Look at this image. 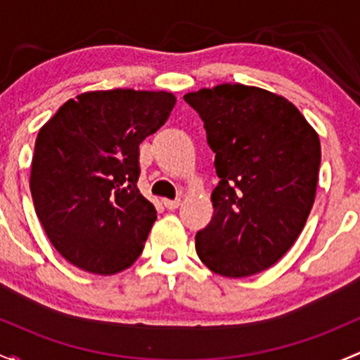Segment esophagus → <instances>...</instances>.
<instances>
[{
    "label": "esophagus",
    "mask_w": 360,
    "mask_h": 360,
    "mask_svg": "<svg viewBox=\"0 0 360 360\" xmlns=\"http://www.w3.org/2000/svg\"><path fill=\"white\" fill-rule=\"evenodd\" d=\"M162 205L168 210H176L180 206V199H162Z\"/></svg>",
    "instance_id": "esophagus-1"
}]
</instances>
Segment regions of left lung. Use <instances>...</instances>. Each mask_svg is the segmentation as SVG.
<instances>
[{
  "mask_svg": "<svg viewBox=\"0 0 360 360\" xmlns=\"http://www.w3.org/2000/svg\"><path fill=\"white\" fill-rule=\"evenodd\" d=\"M184 100L205 123L220 179L195 251L220 276L262 272L305 227L321 166L319 135L290 100L257 86L225 83Z\"/></svg>",
  "mask_w": 360,
  "mask_h": 360,
  "instance_id": "8db88e82",
  "label": "left lung"
}]
</instances>
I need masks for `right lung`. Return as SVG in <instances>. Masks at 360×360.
Listing matches in <instances>:
<instances>
[{"label":"right lung","instance_id":"obj_1","mask_svg":"<svg viewBox=\"0 0 360 360\" xmlns=\"http://www.w3.org/2000/svg\"><path fill=\"white\" fill-rule=\"evenodd\" d=\"M175 102L168 91H88L39 129L32 201L50 243L72 265L110 276L140 257L158 211L136 187L139 146Z\"/></svg>","mask_w":360,"mask_h":360}]
</instances>
